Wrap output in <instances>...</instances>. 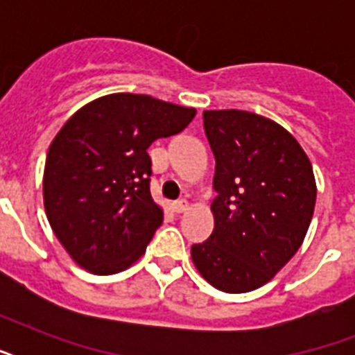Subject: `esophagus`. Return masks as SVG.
Returning <instances> with one entry per match:
<instances>
[{
  "label": "esophagus",
  "mask_w": 355,
  "mask_h": 355,
  "mask_svg": "<svg viewBox=\"0 0 355 355\" xmlns=\"http://www.w3.org/2000/svg\"><path fill=\"white\" fill-rule=\"evenodd\" d=\"M171 208H173V211H175V214H184V211L189 208V205H188V200L180 199V200H177V202H173Z\"/></svg>",
  "instance_id": "obj_1"
}]
</instances>
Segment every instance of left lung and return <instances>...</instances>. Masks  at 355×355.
Instances as JSON below:
<instances>
[{
	"mask_svg": "<svg viewBox=\"0 0 355 355\" xmlns=\"http://www.w3.org/2000/svg\"><path fill=\"white\" fill-rule=\"evenodd\" d=\"M216 158L214 232L191 247L202 278L248 293L272 278L302 245L313 217V167L278 123L245 110H205Z\"/></svg>",
	"mask_w": 355,
	"mask_h": 355,
	"instance_id": "1",
	"label": "left lung"
}]
</instances>
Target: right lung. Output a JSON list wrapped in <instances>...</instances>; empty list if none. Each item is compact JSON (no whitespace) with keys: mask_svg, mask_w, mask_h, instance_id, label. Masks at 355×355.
I'll return each instance as SVG.
<instances>
[{"mask_svg":"<svg viewBox=\"0 0 355 355\" xmlns=\"http://www.w3.org/2000/svg\"><path fill=\"white\" fill-rule=\"evenodd\" d=\"M197 110L141 94L99 97L64 123L44 169L47 221L94 275H114L145 252L164 221L150 197L149 145L182 132Z\"/></svg>","mask_w":355,"mask_h":355,"instance_id":"obj_1","label":"right lung"}]
</instances>
